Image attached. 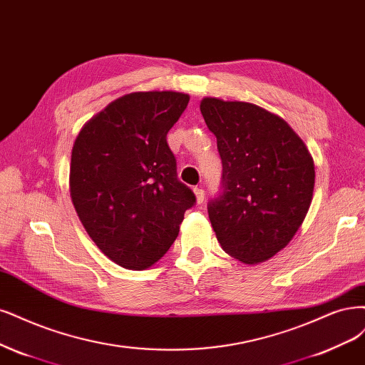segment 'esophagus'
<instances>
[{
    "label": "esophagus",
    "instance_id": "1",
    "mask_svg": "<svg viewBox=\"0 0 365 365\" xmlns=\"http://www.w3.org/2000/svg\"><path fill=\"white\" fill-rule=\"evenodd\" d=\"M193 192H195V196H196V202L197 204H202L204 199H205V192L200 187H195Z\"/></svg>",
    "mask_w": 365,
    "mask_h": 365
}]
</instances>
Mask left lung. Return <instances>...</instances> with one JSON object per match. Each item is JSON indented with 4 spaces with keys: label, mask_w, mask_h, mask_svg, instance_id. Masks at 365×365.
Instances as JSON below:
<instances>
[{
    "label": "left lung",
    "mask_w": 365,
    "mask_h": 365,
    "mask_svg": "<svg viewBox=\"0 0 365 365\" xmlns=\"http://www.w3.org/2000/svg\"><path fill=\"white\" fill-rule=\"evenodd\" d=\"M199 107L223 166V193L208 205L217 242L245 264L267 261L307 217L314 160L290 125L266 108L211 96Z\"/></svg>",
    "instance_id": "left-lung-1"
}]
</instances>
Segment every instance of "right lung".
<instances>
[{
	"label": "right lung",
	"mask_w": 365,
	"mask_h": 365,
	"mask_svg": "<svg viewBox=\"0 0 365 365\" xmlns=\"http://www.w3.org/2000/svg\"><path fill=\"white\" fill-rule=\"evenodd\" d=\"M188 101L173 91L127 93L87 120L73 142V208L98 249L123 269L155 264L196 202L177 180L166 140Z\"/></svg>",
	"instance_id": "add662e5"
}]
</instances>
